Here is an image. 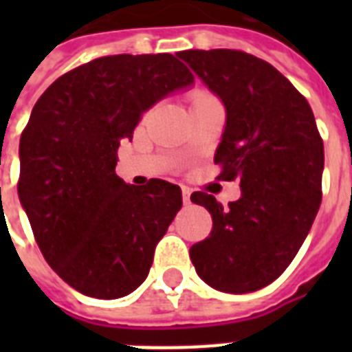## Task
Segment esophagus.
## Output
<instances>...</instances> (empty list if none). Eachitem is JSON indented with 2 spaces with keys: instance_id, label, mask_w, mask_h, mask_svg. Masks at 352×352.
<instances>
[{
  "instance_id": "1",
  "label": "esophagus",
  "mask_w": 352,
  "mask_h": 352,
  "mask_svg": "<svg viewBox=\"0 0 352 352\" xmlns=\"http://www.w3.org/2000/svg\"><path fill=\"white\" fill-rule=\"evenodd\" d=\"M192 190L190 188H182V203L184 204H190L192 203Z\"/></svg>"
}]
</instances>
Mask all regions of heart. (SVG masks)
Returning a JSON list of instances; mask_svg holds the SVG:
<instances>
[{
	"label": "heart",
	"instance_id": "1",
	"mask_svg": "<svg viewBox=\"0 0 352 352\" xmlns=\"http://www.w3.org/2000/svg\"><path fill=\"white\" fill-rule=\"evenodd\" d=\"M210 98H214V96L210 95L208 91H204V89H195L192 91V95H190V100L193 102H203V100H210Z\"/></svg>",
	"mask_w": 352,
	"mask_h": 352
}]
</instances>
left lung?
Returning <instances> with one entry per match:
<instances>
[{
  "instance_id": "8db88e82",
  "label": "left lung",
  "mask_w": 352,
  "mask_h": 352,
  "mask_svg": "<svg viewBox=\"0 0 352 352\" xmlns=\"http://www.w3.org/2000/svg\"><path fill=\"white\" fill-rule=\"evenodd\" d=\"M177 56L225 104L214 160L221 181L241 186L226 208L214 195L192 193L214 226L190 257L215 290L254 292L285 272L311 230L322 203L323 140L305 96L261 58L235 49Z\"/></svg>"
}]
</instances>
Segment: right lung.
<instances>
[{"label":"right lung","mask_w":352,"mask_h":352,"mask_svg":"<svg viewBox=\"0 0 352 352\" xmlns=\"http://www.w3.org/2000/svg\"><path fill=\"white\" fill-rule=\"evenodd\" d=\"M190 84L173 54H115L62 74L36 102L19 140L18 195L45 261L82 294L117 300L148 278L181 188L126 184L117 151L144 111Z\"/></svg>","instance_id":"add662e5"}]
</instances>
